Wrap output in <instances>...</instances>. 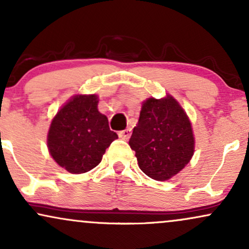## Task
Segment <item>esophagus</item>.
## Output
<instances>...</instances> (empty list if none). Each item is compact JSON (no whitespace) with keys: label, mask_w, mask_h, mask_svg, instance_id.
<instances>
[{"label":"esophagus","mask_w":249,"mask_h":249,"mask_svg":"<svg viewBox=\"0 0 249 249\" xmlns=\"http://www.w3.org/2000/svg\"><path fill=\"white\" fill-rule=\"evenodd\" d=\"M118 136H119V138H122V139L127 140L131 136V128H125V130L121 131V132L118 133Z\"/></svg>","instance_id":"obj_1"}]
</instances>
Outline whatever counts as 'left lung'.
<instances>
[{"label": "left lung", "mask_w": 249, "mask_h": 249, "mask_svg": "<svg viewBox=\"0 0 249 249\" xmlns=\"http://www.w3.org/2000/svg\"><path fill=\"white\" fill-rule=\"evenodd\" d=\"M139 168L155 181H167L190 162L195 137L187 112L172 95L148 97L142 104L128 142Z\"/></svg>", "instance_id": "obj_1"}]
</instances>
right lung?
<instances>
[{"label": "right lung", "mask_w": 249, "mask_h": 249, "mask_svg": "<svg viewBox=\"0 0 249 249\" xmlns=\"http://www.w3.org/2000/svg\"><path fill=\"white\" fill-rule=\"evenodd\" d=\"M96 94H76L51 122L47 148L53 160L71 174H83L101 162L106 149L117 139L107 117L98 111Z\"/></svg>", "instance_id": "1"}]
</instances>
